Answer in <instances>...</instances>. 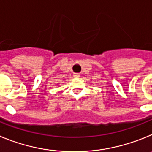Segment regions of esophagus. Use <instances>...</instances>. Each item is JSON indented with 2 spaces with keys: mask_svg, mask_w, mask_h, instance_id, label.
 Segmentation results:
<instances>
[{
  "mask_svg": "<svg viewBox=\"0 0 152 152\" xmlns=\"http://www.w3.org/2000/svg\"><path fill=\"white\" fill-rule=\"evenodd\" d=\"M73 76H74L75 78H79L80 76H79V74H77V73H75V74L73 75Z\"/></svg>",
  "mask_w": 152,
  "mask_h": 152,
  "instance_id": "esophagus-1",
  "label": "esophagus"
}]
</instances>
